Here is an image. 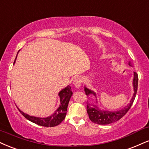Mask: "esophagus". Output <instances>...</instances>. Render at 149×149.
Here are the masks:
<instances>
[{"label": "esophagus", "instance_id": "esophagus-1", "mask_svg": "<svg viewBox=\"0 0 149 149\" xmlns=\"http://www.w3.org/2000/svg\"><path fill=\"white\" fill-rule=\"evenodd\" d=\"M73 85L76 88H79L82 85V80L80 77H76L73 80Z\"/></svg>", "mask_w": 149, "mask_h": 149}]
</instances>
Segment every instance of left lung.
I'll return each mask as SVG.
<instances>
[{
	"label": "left lung",
	"mask_w": 149,
	"mask_h": 149,
	"mask_svg": "<svg viewBox=\"0 0 149 149\" xmlns=\"http://www.w3.org/2000/svg\"><path fill=\"white\" fill-rule=\"evenodd\" d=\"M129 65H130V62H129ZM133 87H134V94L132 96V98L130 101V103L128 104L127 106L124 108L121 109L119 111L116 112H105V111H101L98 110L97 107L94 106L92 107V105H87V112L89 115V118L93 123H97L100 125H106L110 124V123L116 122L119 121L120 119L123 117L126 114L128 111L130 110L131 107L132 103H133L134 100H135L136 94L137 92V87H138V75L136 72H134V78H133ZM85 92L87 96H89V94H93L95 95V93L92 91L89 90L85 87Z\"/></svg>",
	"instance_id": "8db88e82"
}]
</instances>
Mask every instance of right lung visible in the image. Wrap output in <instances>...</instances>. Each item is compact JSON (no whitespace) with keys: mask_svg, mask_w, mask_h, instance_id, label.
Instances as JSON below:
<instances>
[{"mask_svg":"<svg viewBox=\"0 0 149 149\" xmlns=\"http://www.w3.org/2000/svg\"><path fill=\"white\" fill-rule=\"evenodd\" d=\"M14 62H15V61H14ZM72 91H71L70 86H67L65 89H62L59 93L61 103L60 107H58V109L52 115L48 116L46 118H39L29 116L28 114L23 113L22 111H21L20 110H19L26 119L32 121L33 123H36V124L45 127L56 126L57 125L60 124L64 119V118H65L66 114H67L68 104H69V100L71 98V96H72Z\"/></svg>","mask_w":149,"mask_h":149,"instance_id":"1","label":"right lung"}]
</instances>
